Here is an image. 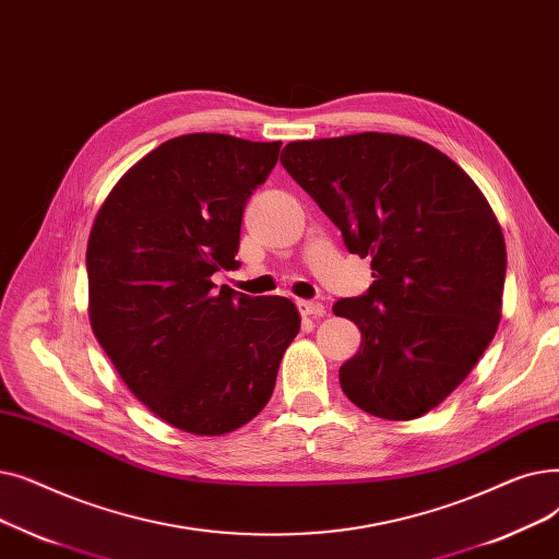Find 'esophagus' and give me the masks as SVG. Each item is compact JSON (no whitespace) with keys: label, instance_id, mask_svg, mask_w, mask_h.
Returning a JSON list of instances; mask_svg holds the SVG:
<instances>
[{"label":"esophagus","instance_id":"34e87169","mask_svg":"<svg viewBox=\"0 0 559 559\" xmlns=\"http://www.w3.org/2000/svg\"><path fill=\"white\" fill-rule=\"evenodd\" d=\"M298 309L302 316H313V318L325 316V307L321 302H313V300H298Z\"/></svg>","mask_w":559,"mask_h":559}]
</instances>
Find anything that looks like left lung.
<instances>
[{"mask_svg": "<svg viewBox=\"0 0 559 559\" xmlns=\"http://www.w3.org/2000/svg\"><path fill=\"white\" fill-rule=\"evenodd\" d=\"M280 162L345 248L370 257L376 282L334 305L361 332L338 368L343 393L386 420L428 414L500 323L508 252L487 198L453 158L397 134L294 141Z\"/></svg>", "mask_w": 559, "mask_h": 559, "instance_id": "left-lung-1", "label": "left lung"}]
</instances>
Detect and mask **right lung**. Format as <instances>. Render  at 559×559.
Masks as SVG:
<instances>
[{"label": "right lung", "mask_w": 559, "mask_h": 559, "mask_svg": "<svg viewBox=\"0 0 559 559\" xmlns=\"http://www.w3.org/2000/svg\"><path fill=\"white\" fill-rule=\"evenodd\" d=\"M280 147L227 134L170 139L120 177L93 223V332L129 391L183 432L218 437L252 420L300 330L288 298L211 282L238 265L246 202Z\"/></svg>", "instance_id": "1"}]
</instances>
